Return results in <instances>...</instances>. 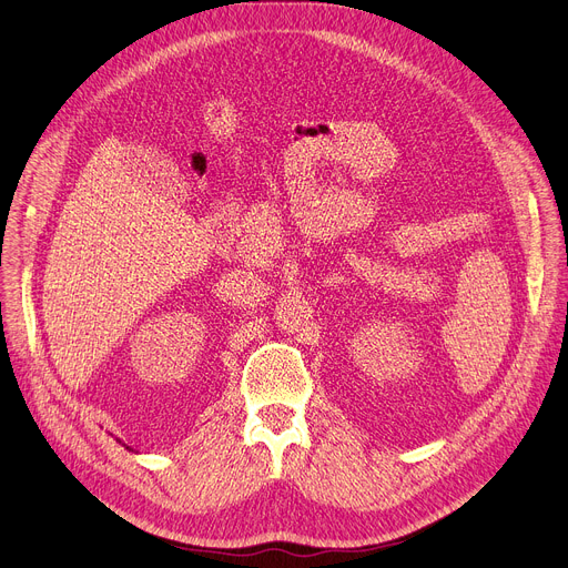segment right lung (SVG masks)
I'll return each instance as SVG.
<instances>
[{
  "instance_id": "add662e5",
  "label": "right lung",
  "mask_w": 568,
  "mask_h": 568,
  "mask_svg": "<svg viewBox=\"0 0 568 568\" xmlns=\"http://www.w3.org/2000/svg\"><path fill=\"white\" fill-rule=\"evenodd\" d=\"M116 443H121V445H123V447H125V449H130V452H134V449H132V447H130V445H125V443H123V440H121V438H116Z\"/></svg>"
}]
</instances>
